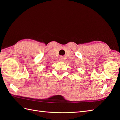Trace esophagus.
I'll list each match as a JSON object with an SVG mask.
<instances>
[{"instance_id": "1", "label": "esophagus", "mask_w": 120, "mask_h": 120, "mask_svg": "<svg viewBox=\"0 0 120 120\" xmlns=\"http://www.w3.org/2000/svg\"><path fill=\"white\" fill-rule=\"evenodd\" d=\"M59 59L60 61H63V57L62 56H60V58H59Z\"/></svg>"}]
</instances>
